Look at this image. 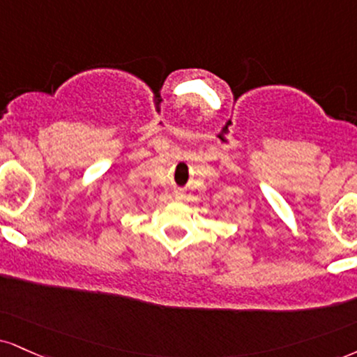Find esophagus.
Masks as SVG:
<instances>
[{
    "instance_id": "1",
    "label": "esophagus",
    "mask_w": 357,
    "mask_h": 357,
    "mask_svg": "<svg viewBox=\"0 0 357 357\" xmlns=\"http://www.w3.org/2000/svg\"><path fill=\"white\" fill-rule=\"evenodd\" d=\"M174 197H176V199H183V192L176 191V192H174Z\"/></svg>"
}]
</instances>
